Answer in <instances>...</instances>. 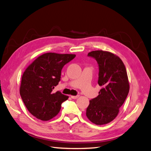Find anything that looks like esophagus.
Segmentation results:
<instances>
[{"label":"esophagus","instance_id":"obj_1","mask_svg":"<svg viewBox=\"0 0 151 151\" xmlns=\"http://www.w3.org/2000/svg\"><path fill=\"white\" fill-rule=\"evenodd\" d=\"M79 97V96H71V98H72V99H78V98Z\"/></svg>","mask_w":151,"mask_h":151}]
</instances>
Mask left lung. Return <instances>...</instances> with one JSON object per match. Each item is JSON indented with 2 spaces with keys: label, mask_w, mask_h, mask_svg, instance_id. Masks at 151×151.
I'll return each instance as SVG.
<instances>
[{
  "label": "left lung",
  "mask_w": 151,
  "mask_h": 151,
  "mask_svg": "<svg viewBox=\"0 0 151 151\" xmlns=\"http://www.w3.org/2000/svg\"><path fill=\"white\" fill-rule=\"evenodd\" d=\"M88 56L98 63V83L102 88L99 95L90 101L86 115L96 125H105L116 118L128 96V76L122 59L114 53L96 50L89 52Z\"/></svg>",
  "instance_id": "1"
}]
</instances>
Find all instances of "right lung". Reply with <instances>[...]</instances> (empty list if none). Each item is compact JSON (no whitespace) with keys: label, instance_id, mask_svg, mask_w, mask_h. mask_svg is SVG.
<instances>
[{"label":"right lung","instance_id":"add662e5","mask_svg":"<svg viewBox=\"0 0 151 151\" xmlns=\"http://www.w3.org/2000/svg\"><path fill=\"white\" fill-rule=\"evenodd\" d=\"M75 54L46 53L38 57L22 76L20 94L26 108L39 119L48 121L58 115L68 96L53 89L61 80V70Z\"/></svg>","mask_w":151,"mask_h":151}]
</instances>
